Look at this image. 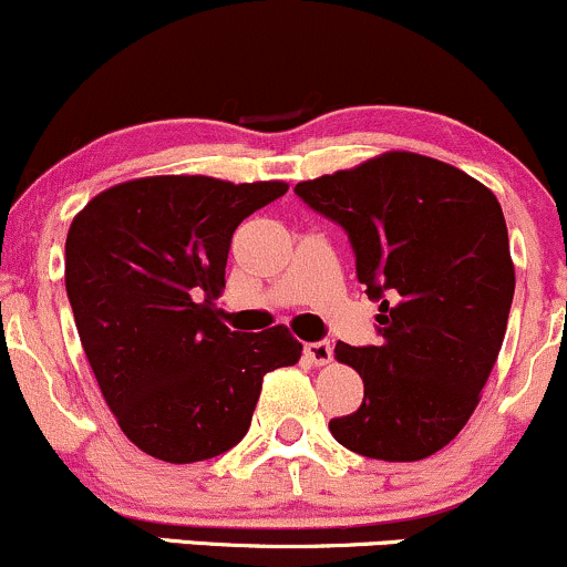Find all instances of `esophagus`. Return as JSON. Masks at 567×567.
Returning <instances> with one entry per match:
<instances>
[{
    "label": "esophagus",
    "instance_id": "34e87169",
    "mask_svg": "<svg viewBox=\"0 0 567 567\" xmlns=\"http://www.w3.org/2000/svg\"><path fill=\"white\" fill-rule=\"evenodd\" d=\"M303 354L315 365H328L333 360V347H330V341H311L303 347Z\"/></svg>",
    "mask_w": 567,
    "mask_h": 567
}]
</instances>
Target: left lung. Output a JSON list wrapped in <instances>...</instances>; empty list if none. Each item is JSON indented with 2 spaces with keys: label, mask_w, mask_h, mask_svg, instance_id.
<instances>
[{
  "label": "left lung",
  "mask_w": 567,
  "mask_h": 567,
  "mask_svg": "<svg viewBox=\"0 0 567 567\" xmlns=\"http://www.w3.org/2000/svg\"><path fill=\"white\" fill-rule=\"evenodd\" d=\"M296 194L349 234L357 279L381 303L379 347L336 343L365 396L330 432L368 458L442 451L477 408L509 320L514 264L496 194L413 152L301 181Z\"/></svg>",
  "instance_id": "left-lung-1"
}]
</instances>
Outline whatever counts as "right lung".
I'll use <instances>...</instances> for the list:
<instances>
[{
    "instance_id": "add662e5",
    "label": "right lung",
    "mask_w": 567,
    "mask_h": 567,
    "mask_svg": "<svg viewBox=\"0 0 567 567\" xmlns=\"http://www.w3.org/2000/svg\"><path fill=\"white\" fill-rule=\"evenodd\" d=\"M288 192L152 175L84 205L66 237V292L103 400L125 437L167 464L231 451L264 375L301 360L285 324L234 333L218 320L231 234Z\"/></svg>"
}]
</instances>
